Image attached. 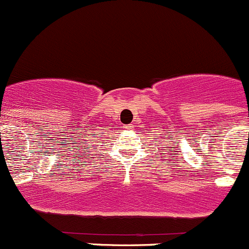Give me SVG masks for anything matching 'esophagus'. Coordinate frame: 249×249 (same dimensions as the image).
Instances as JSON below:
<instances>
[{"instance_id": "34e87169", "label": "esophagus", "mask_w": 249, "mask_h": 249, "mask_svg": "<svg viewBox=\"0 0 249 249\" xmlns=\"http://www.w3.org/2000/svg\"><path fill=\"white\" fill-rule=\"evenodd\" d=\"M133 125L132 124H127V125H124V128H128V129H129V128H132Z\"/></svg>"}]
</instances>
